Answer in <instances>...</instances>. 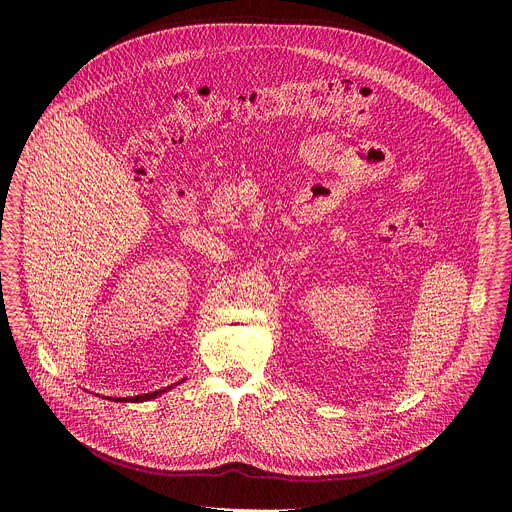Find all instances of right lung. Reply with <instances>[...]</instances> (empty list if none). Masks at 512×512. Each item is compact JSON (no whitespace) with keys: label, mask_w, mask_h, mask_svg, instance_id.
Wrapping results in <instances>:
<instances>
[{"label":"right lung","mask_w":512,"mask_h":512,"mask_svg":"<svg viewBox=\"0 0 512 512\" xmlns=\"http://www.w3.org/2000/svg\"><path fill=\"white\" fill-rule=\"evenodd\" d=\"M184 382V380H182ZM180 384V382H178ZM171 390V388H167ZM167 390L151 391V393H144V395H136V397H113V401H130V403H138V401H149V399H155L157 395L165 393Z\"/></svg>","instance_id":"add662e5"}]
</instances>
